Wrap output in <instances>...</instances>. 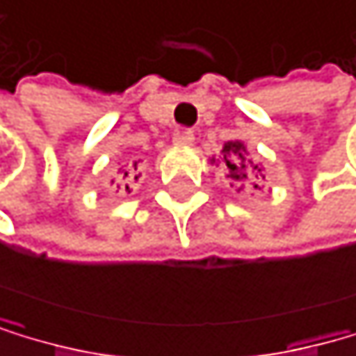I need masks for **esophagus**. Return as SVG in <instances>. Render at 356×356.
Instances as JSON below:
<instances>
[{"instance_id": "1", "label": "esophagus", "mask_w": 356, "mask_h": 356, "mask_svg": "<svg viewBox=\"0 0 356 356\" xmlns=\"http://www.w3.org/2000/svg\"><path fill=\"white\" fill-rule=\"evenodd\" d=\"M172 142L177 146H193L195 144V135L193 133H177L172 138Z\"/></svg>"}]
</instances>
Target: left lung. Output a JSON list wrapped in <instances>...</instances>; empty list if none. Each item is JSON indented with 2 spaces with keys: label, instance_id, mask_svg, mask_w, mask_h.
Returning a JSON list of instances; mask_svg holds the SVG:
<instances>
[{
  "label": "left lung",
  "instance_id": "left-lung-1",
  "mask_svg": "<svg viewBox=\"0 0 356 356\" xmlns=\"http://www.w3.org/2000/svg\"><path fill=\"white\" fill-rule=\"evenodd\" d=\"M223 155L221 157H212L210 163H216L225 170V177L232 179V186H236L238 190H243L245 186H250L254 190L260 188V181L265 179L260 166L250 157V151H247V144L241 140H232L225 142L223 146Z\"/></svg>",
  "mask_w": 356,
  "mask_h": 356
}]
</instances>
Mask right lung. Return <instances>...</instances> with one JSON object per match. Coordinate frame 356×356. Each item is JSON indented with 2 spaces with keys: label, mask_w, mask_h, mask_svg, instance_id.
I'll return each mask as SVG.
<instances>
[{
  "label": "right lung",
  "mask_w": 356,
  "mask_h": 356,
  "mask_svg": "<svg viewBox=\"0 0 356 356\" xmlns=\"http://www.w3.org/2000/svg\"><path fill=\"white\" fill-rule=\"evenodd\" d=\"M138 161H127V163H120V170H118V181H124V190H129V181L135 179L138 181ZM113 184V181H111ZM120 190V184H118Z\"/></svg>",
  "instance_id": "right-lung-1"
}]
</instances>
